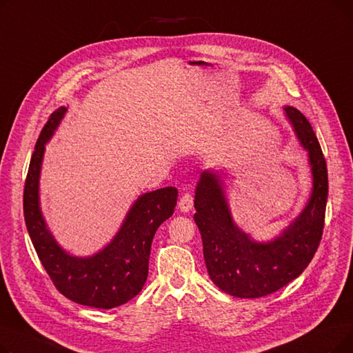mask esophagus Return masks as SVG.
Here are the masks:
<instances>
[{
    "instance_id": "1",
    "label": "esophagus",
    "mask_w": 353,
    "mask_h": 353,
    "mask_svg": "<svg viewBox=\"0 0 353 353\" xmlns=\"http://www.w3.org/2000/svg\"><path fill=\"white\" fill-rule=\"evenodd\" d=\"M179 208L181 212L188 213L192 210L193 208V196L190 193H184L181 197H180V201H179Z\"/></svg>"
}]
</instances>
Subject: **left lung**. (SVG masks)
<instances>
[{"label": "left lung", "mask_w": 353, "mask_h": 353, "mask_svg": "<svg viewBox=\"0 0 353 353\" xmlns=\"http://www.w3.org/2000/svg\"><path fill=\"white\" fill-rule=\"evenodd\" d=\"M294 134L307 152L312 192L302 212L269 242H257L233 219L219 172L200 174L194 196V221L212 282L236 298L256 299L296 279L318 250L327 201V169L310 123L298 108L285 105Z\"/></svg>", "instance_id": "8db88e82"}]
</instances>
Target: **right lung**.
I'll return each instance as SVG.
<instances>
[{
	"label": "right lung",
	"mask_w": 353,
	"mask_h": 353,
	"mask_svg": "<svg viewBox=\"0 0 353 353\" xmlns=\"http://www.w3.org/2000/svg\"><path fill=\"white\" fill-rule=\"evenodd\" d=\"M65 113L67 107L55 110L37 140L24 188L26 225L44 269L65 298L90 307L111 309L132 301L143 289L154 233L173 214L177 189L170 186L139 196L110 243L92 256L70 254L50 232L40 205L46 144Z\"/></svg>",
	"instance_id": "right-lung-1"
}]
</instances>
